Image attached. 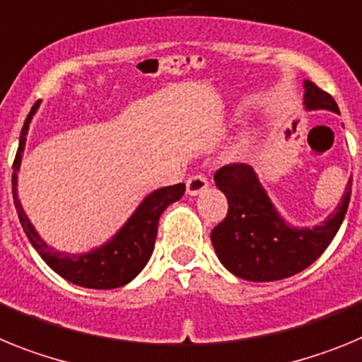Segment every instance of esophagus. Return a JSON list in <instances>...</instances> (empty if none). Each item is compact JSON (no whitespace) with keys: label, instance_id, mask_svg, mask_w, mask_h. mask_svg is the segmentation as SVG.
Wrapping results in <instances>:
<instances>
[{"label":"esophagus","instance_id":"34e87169","mask_svg":"<svg viewBox=\"0 0 362 362\" xmlns=\"http://www.w3.org/2000/svg\"><path fill=\"white\" fill-rule=\"evenodd\" d=\"M185 185H187V194L197 197V194H200L202 191L207 189L209 182H207V178L204 177V175H194V177H191L189 180L185 182Z\"/></svg>","mask_w":362,"mask_h":362}]
</instances>
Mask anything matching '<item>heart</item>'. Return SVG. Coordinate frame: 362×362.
Returning <instances> with one entry per match:
<instances>
[{"instance_id": "b5f03b06", "label": "heart", "mask_w": 362, "mask_h": 362, "mask_svg": "<svg viewBox=\"0 0 362 362\" xmlns=\"http://www.w3.org/2000/svg\"><path fill=\"white\" fill-rule=\"evenodd\" d=\"M246 146H247V138H240V140H237V142H235L233 146L229 147L228 156H229V158H237V156L240 155L242 151L246 149Z\"/></svg>"}]
</instances>
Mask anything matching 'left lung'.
Returning a JSON list of instances; mask_svg holds the SVG:
<instances>
[{
    "instance_id": "obj_1",
    "label": "left lung",
    "mask_w": 362,
    "mask_h": 362,
    "mask_svg": "<svg viewBox=\"0 0 362 362\" xmlns=\"http://www.w3.org/2000/svg\"><path fill=\"white\" fill-rule=\"evenodd\" d=\"M304 109H326L339 115L335 100L310 80H304ZM215 182L226 194L229 209L211 231V244L229 273L251 282L282 281L315 262L337 235L351 194L350 178L341 202L322 222L298 228L281 215L255 169L247 163L218 169Z\"/></svg>"
}]
</instances>
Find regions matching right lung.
Segmentation results:
<instances>
[{"label": "right lung", "mask_w": 362, "mask_h": 362, "mask_svg": "<svg viewBox=\"0 0 362 362\" xmlns=\"http://www.w3.org/2000/svg\"><path fill=\"white\" fill-rule=\"evenodd\" d=\"M37 107H40V102L34 103L25 120L20 134V147H18L14 165H12L14 168L12 194H14L16 211L20 216L25 235L29 237L30 244L40 253V257L49 264V268L54 269L59 276H64L65 281L72 284L90 288V290H115V288L129 284L146 268V264L153 255L160 215L168 209V206L182 199L185 185H168L147 194L146 199L138 204L133 215L129 216L127 222L109 240L103 242L102 246L93 247L87 253H69V251L56 250L37 233L18 197V173H20L25 144H27V133H29L30 122L36 115Z\"/></svg>", "instance_id": "obj_1"}]
</instances>
